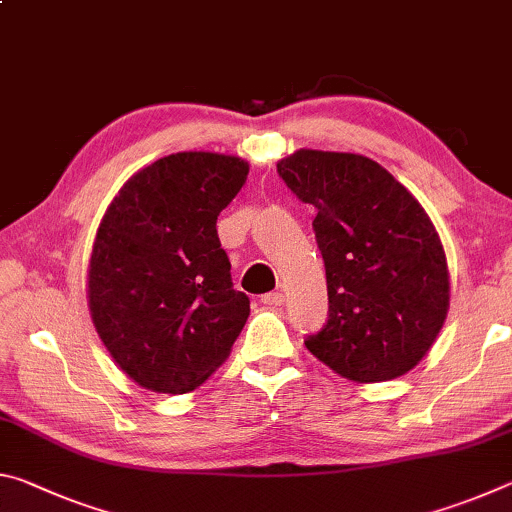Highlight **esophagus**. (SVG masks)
<instances>
[{
  "instance_id": "34e87169",
  "label": "esophagus",
  "mask_w": 512,
  "mask_h": 512,
  "mask_svg": "<svg viewBox=\"0 0 512 512\" xmlns=\"http://www.w3.org/2000/svg\"><path fill=\"white\" fill-rule=\"evenodd\" d=\"M262 302L266 307H280V305H284V293H280V291L266 293V296H262Z\"/></svg>"
}]
</instances>
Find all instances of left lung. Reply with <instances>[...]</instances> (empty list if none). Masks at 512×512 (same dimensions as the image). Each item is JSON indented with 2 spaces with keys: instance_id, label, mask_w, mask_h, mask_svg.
Segmentation results:
<instances>
[{
  "instance_id": "obj_1",
  "label": "left lung",
  "mask_w": 512,
  "mask_h": 512,
  "mask_svg": "<svg viewBox=\"0 0 512 512\" xmlns=\"http://www.w3.org/2000/svg\"><path fill=\"white\" fill-rule=\"evenodd\" d=\"M277 173L316 207L329 320L307 350L357 384L402 377L427 357L449 311L443 241L413 194L359 153L298 149Z\"/></svg>"
}]
</instances>
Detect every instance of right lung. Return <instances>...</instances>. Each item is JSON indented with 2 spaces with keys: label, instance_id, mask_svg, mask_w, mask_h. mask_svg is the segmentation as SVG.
I'll return each mask as SVG.
<instances>
[{
  "label": "right lung",
  "instance_id": "1",
  "mask_svg": "<svg viewBox=\"0 0 512 512\" xmlns=\"http://www.w3.org/2000/svg\"><path fill=\"white\" fill-rule=\"evenodd\" d=\"M239 155L183 151L112 198L88 262V307L112 361L137 386L183 395L228 359L250 300L232 289L216 216L248 178Z\"/></svg>",
  "mask_w": 512,
  "mask_h": 512
}]
</instances>
